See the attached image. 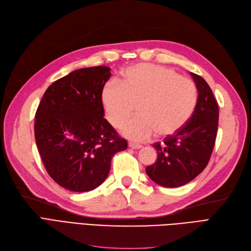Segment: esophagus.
<instances>
[{"mask_svg":"<svg viewBox=\"0 0 251 251\" xmlns=\"http://www.w3.org/2000/svg\"><path fill=\"white\" fill-rule=\"evenodd\" d=\"M128 148H131L133 150H139V149L142 148V146H140V144H137V143L130 142V143H128Z\"/></svg>","mask_w":251,"mask_h":251,"instance_id":"34e87169","label":"esophagus"}]
</instances>
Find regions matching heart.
<instances>
[{"label":"heart","mask_w":251,"mask_h":251,"mask_svg":"<svg viewBox=\"0 0 251 251\" xmlns=\"http://www.w3.org/2000/svg\"><path fill=\"white\" fill-rule=\"evenodd\" d=\"M105 117L120 127L137 110L138 116L124 126L126 137L142 141L154 133L157 138L176 134L192 118L198 92L193 80L169 68L151 64L132 66L119 83H108L101 91Z\"/></svg>","instance_id":"b5f03b06"}]
</instances>
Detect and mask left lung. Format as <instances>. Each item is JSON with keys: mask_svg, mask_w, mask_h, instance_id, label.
Here are the masks:
<instances>
[{"mask_svg": "<svg viewBox=\"0 0 251 251\" xmlns=\"http://www.w3.org/2000/svg\"><path fill=\"white\" fill-rule=\"evenodd\" d=\"M198 91V100L188 123L162 142L153 147L157 160L147 166L148 176L164 187L182 186L206 168L218 132L219 107L208 83L200 75L191 73Z\"/></svg>", "mask_w": 251, "mask_h": 251, "instance_id": "left-lung-1", "label": "left lung"}]
</instances>
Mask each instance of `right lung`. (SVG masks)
<instances>
[{"instance_id":"obj_1","label":"right lung","mask_w":251,"mask_h":251,"mask_svg":"<svg viewBox=\"0 0 251 251\" xmlns=\"http://www.w3.org/2000/svg\"><path fill=\"white\" fill-rule=\"evenodd\" d=\"M110 68L75 70L45 92L35 113L34 136L45 169L58 185L89 192L108 177L111 160L127 148L104 119L101 91Z\"/></svg>"}]
</instances>
